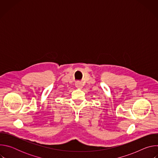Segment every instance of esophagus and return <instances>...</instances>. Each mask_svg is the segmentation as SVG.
Segmentation results:
<instances>
[{"mask_svg": "<svg viewBox=\"0 0 158 158\" xmlns=\"http://www.w3.org/2000/svg\"><path fill=\"white\" fill-rule=\"evenodd\" d=\"M76 87L77 89H82V83L77 82L76 83Z\"/></svg>", "mask_w": 158, "mask_h": 158, "instance_id": "esophagus-1", "label": "esophagus"}]
</instances>
